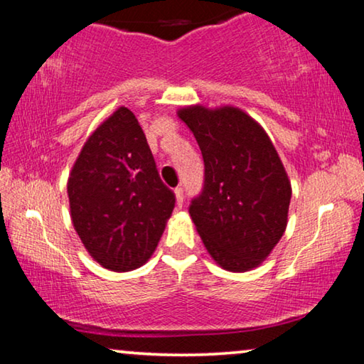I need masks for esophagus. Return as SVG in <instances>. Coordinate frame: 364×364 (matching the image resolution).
I'll return each mask as SVG.
<instances>
[{
	"instance_id": "34e87169",
	"label": "esophagus",
	"mask_w": 364,
	"mask_h": 364,
	"mask_svg": "<svg viewBox=\"0 0 364 364\" xmlns=\"http://www.w3.org/2000/svg\"><path fill=\"white\" fill-rule=\"evenodd\" d=\"M175 196H176V204H178V208H183V199H184V194H183V188H181V186L175 188Z\"/></svg>"
}]
</instances>
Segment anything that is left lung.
I'll list each match as a JSON object with an SVG mask.
<instances>
[{
	"label": "left lung",
	"instance_id": "8db88e82",
	"mask_svg": "<svg viewBox=\"0 0 364 364\" xmlns=\"http://www.w3.org/2000/svg\"><path fill=\"white\" fill-rule=\"evenodd\" d=\"M204 159V186L189 214L210 257L248 271L267 259L287 225L291 183L259 124L238 107L178 111Z\"/></svg>",
	"mask_w": 364,
	"mask_h": 364
}]
</instances>
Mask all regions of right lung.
Returning <instances> with one entry per match:
<instances>
[{
	"label": "right lung",
	"instance_id": "right-lung-1",
	"mask_svg": "<svg viewBox=\"0 0 364 364\" xmlns=\"http://www.w3.org/2000/svg\"><path fill=\"white\" fill-rule=\"evenodd\" d=\"M70 214L101 267L130 271L147 262L175 208L137 117L127 107L86 140L70 173Z\"/></svg>",
	"mask_w": 364,
	"mask_h": 364
}]
</instances>
